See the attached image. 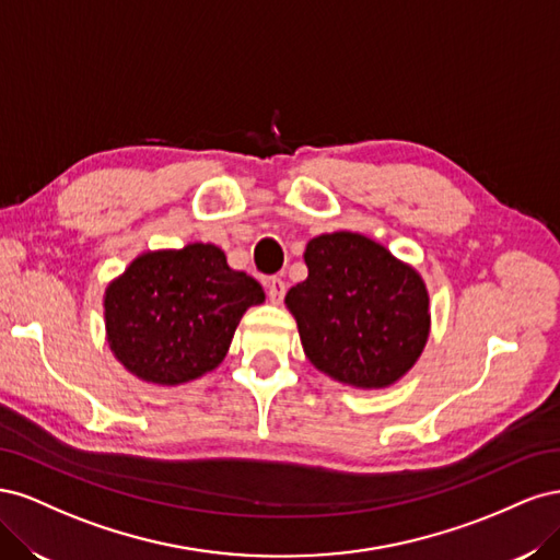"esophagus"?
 <instances>
[{
    "instance_id": "34e87169",
    "label": "esophagus",
    "mask_w": 560,
    "mask_h": 560,
    "mask_svg": "<svg viewBox=\"0 0 560 560\" xmlns=\"http://www.w3.org/2000/svg\"><path fill=\"white\" fill-rule=\"evenodd\" d=\"M284 292H287V284H284L282 278H278V276L268 278V282H266V294H268L270 303H280V301L284 299Z\"/></svg>"
}]
</instances>
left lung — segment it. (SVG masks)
<instances>
[{
	"instance_id": "obj_1",
	"label": "left lung",
	"mask_w": 560,
	"mask_h": 560,
	"mask_svg": "<svg viewBox=\"0 0 560 560\" xmlns=\"http://www.w3.org/2000/svg\"><path fill=\"white\" fill-rule=\"evenodd\" d=\"M308 278L287 292L306 358L358 387L399 381L430 331L428 290L413 268L360 233L317 235L303 254Z\"/></svg>"
}]
</instances>
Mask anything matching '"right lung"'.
<instances>
[{
  "label": "right lung",
  "mask_w": 560,
  "mask_h": 560,
  "mask_svg": "<svg viewBox=\"0 0 560 560\" xmlns=\"http://www.w3.org/2000/svg\"><path fill=\"white\" fill-rule=\"evenodd\" d=\"M261 301V284L214 245L147 252L107 287V341L130 374L179 385L222 364L243 313Z\"/></svg>",
  "instance_id": "obj_1"
}]
</instances>
